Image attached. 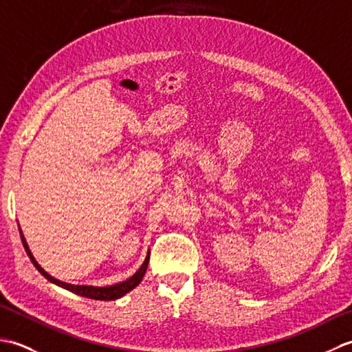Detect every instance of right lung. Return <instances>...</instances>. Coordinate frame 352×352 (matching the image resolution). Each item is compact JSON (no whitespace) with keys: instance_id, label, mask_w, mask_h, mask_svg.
I'll return each mask as SVG.
<instances>
[{"instance_id":"add662e5","label":"right lung","mask_w":352,"mask_h":352,"mask_svg":"<svg viewBox=\"0 0 352 352\" xmlns=\"http://www.w3.org/2000/svg\"><path fill=\"white\" fill-rule=\"evenodd\" d=\"M19 233H21V239H22V243H24V248L28 254L30 260L33 261V265L36 266L37 271H39L45 278H47L48 281L57 284V286H60L66 290L72 292V294L76 295H80V296H86V298H91V300H98V301H115L118 300V298L124 296L125 294H129V292H131L134 287L139 286L142 278H144V275L146 272V267H148V261H149V251H148V256L145 257V261L142 263V266L138 269L136 274L131 275L130 278H126L125 281H121V283H116V284H111V286H104V287H100V286H80V284H69V283H65V281H60L54 278V276L50 275L47 271H43V269L41 267V265L37 263L36 258L33 257L32 251H30L28 245H27V241L25 237L22 236V231L19 228Z\"/></svg>"}]
</instances>
